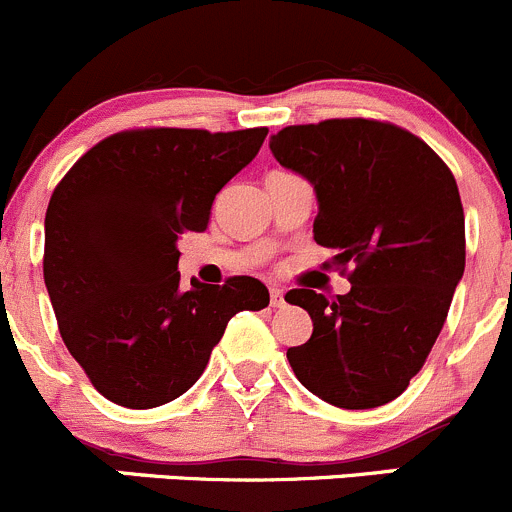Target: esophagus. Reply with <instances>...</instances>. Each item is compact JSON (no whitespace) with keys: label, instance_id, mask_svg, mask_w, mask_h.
I'll return each mask as SVG.
<instances>
[{"label":"esophagus","instance_id":"obj_1","mask_svg":"<svg viewBox=\"0 0 512 512\" xmlns=\"http://www.w3.org/2000/svg\"><path fill=\"white\" fill-rule=\"evenodd\" d=\"M270 304L272 307H285V292L280 287H270Z\"/></svg>","mask_w":512,"mask_h":512}]
</instances>
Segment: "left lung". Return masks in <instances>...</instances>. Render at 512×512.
Wrapping results in <instances>:
<instances>
[{
    "mask_svg": "<svg viewBox=\"0 0 512 512\" xmlns=\"http://www.w3.org/2000/svg\"><path fill=\"white\" fill-rule=\"evenodd\" d=\"M270 151L314 188L317 245L337 270L352 267L337 299L287 292L314 327L287 349L289 366L339 409L389 404L421 371L466 267L456 178L414 133L366 118L287 126Z\"/></svg>",
    "mask_w": 512,
    "mask_h": 512,
    "instance_id": "8db88e82",
    "label": "left lung"
}]
</instances>
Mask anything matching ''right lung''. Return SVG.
<instances>
[{"mask_svg": "<svg viewBox=\"0 0 512 512\" xmlns=\"http://www.w3.org/2000/svg\"><path fill=\"white\" fill-rule=\"evenodd\" d=\"M267 128H141L96 143L56 185L44 220V282L61 339L98 394L153 409L190 389L242 309H265L255 277L180 287L178 237L203 232L220 190Z\"/></svg>", "mask_w": 512, "mask_h": 512, "instance_id": "right-lung-1", "label": "right lung"}]
</instances>
